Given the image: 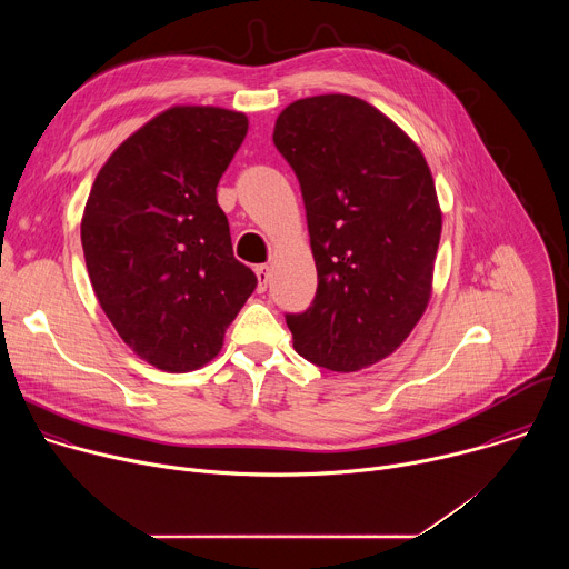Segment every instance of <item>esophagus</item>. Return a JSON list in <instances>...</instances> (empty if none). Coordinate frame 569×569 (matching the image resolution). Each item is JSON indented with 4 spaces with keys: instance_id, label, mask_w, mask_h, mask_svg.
Instances as JSON below:
<instances>
[{
    "instance_id": "34e87169",
    "label": "esophagus",
    "mask_w": 569,
    "mask_h": 569,
    "mask_svg": "<svg viewBox=\"0 0 569 569\" xmlns=\"http://www.w3.org/2000/svg\"><path fill=\"white\" fill-rule=\"evenodd\" d=\"M254 272H257V279H259V292H266L268 281H270V268L268 266H257Z\"/></svg>"
}]
</instances>
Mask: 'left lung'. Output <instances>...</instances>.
I'll return each mask as SVG.
<instances>
[{
    "label": "left lung",
    "mask_w": 569,
    "mask_h": 569,
    "mask_svg": "<svg viewBox=\"0 0 569 569\" xmlns=\"http://www.w3.org/2000/svg\"><path fill=\"white\" fill-rule=\"evenodd\" d=\"M272 139L299 180L317 266L315 299L286 315L295 351L358 371L396 351L428 306L441 236L430 169L396 123L347 94L290 103Z\"/></svg>",
    "instance_id": "obj_1"
}]
</instances>
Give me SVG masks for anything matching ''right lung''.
I'll return each instance as SVG.
<instances>
[{
    "label": "right lung",
    "mask_w": 569,
    "mask_h": 569,
    "mask_svg": "<svg viewBox=\"0 0 569 569\" xmlns=\"http://www.w3.org/2000/svg\"><path fill=\"white\" fill-rule=\"evenodd\" d=\"M248 134L222 108H171L128 137L90 191L80 240L101 308L123 342L164 371L218 356L257 288L233 259L216 187Z\"/></svg>",
    "instance_id": "add662e5"
}]
</instances>
